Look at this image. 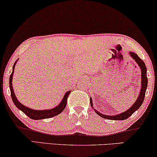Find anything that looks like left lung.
Instances as JSON below:
<instances>
[{
    "label": "left lung",
    "instance_id": "obj_1",
    "mask_svg": "<svg viewBox=\"0 0 157 157\" xmlns=\"http://www.w3.org/2000/svg\"><path fill=\"white\" fill-rule=\"evenodd\" d=\"M129 55L132 56L133 59L136 61V63L138 64L139 68H141V89L140 91H139V94L137 97V99L136 101L134 102V104H133L132 106L130 107L129 109H127V110L124 111L121 113H119V114L117 115H106L103 114V113H100L99 111H98L96 109L94 108L93 106V102H92V98H90V103H91V106L94 111L97 113L98 116H100L101 117L104 118V119H111V120H125L128 119V117H131L133 113H134L135 111L138 110L139 107L141 106V105L143 104L144 100L145 97V94H146V90H147V84H148V78L147 76V67H146V65L142 60H141L140 58H139L137 54L132 52V51H129Z\"/></svg>",
    "mask_w": 157,
    "mask_h": 157
}]
</instances>
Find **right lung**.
Instances as JSON below:
<instances>
[{
	"label": "right lung",
	"mask_w": 157,
	"mask_h": 157,
	"mask_svg": "<svg viewBox=\"0 0 157 157\" xmlns=\"http://www.w3.org/2000/svg\"><path fill=\"white\" fill-rule=\"evenodd\" d=\"M18 61V59L16 60V61L15 62L13 66V71L11 74L10 76L9 79V86L10 90V95H11V98L13 101L14 104L16 105V106L18 108L19 110L22 111L23 113H25L27 117L31 118L32 119L34 120H40V119H49V118L53 117L55 116L59 115V113H61L62 111L64 110V109L66 108V103H67V98L68 97L71 93V91H68L66 92L65 95L63 96V98H62V101L59 103V105L56 106H55L53 109H45V110H34L33 109L29 108V107L25 106L24 105L21 104V102H19L18 98H16V95H15L14 91H13V87L12 81H13V76L14 74V68L17 62Z\"/></svg>",
	"instance_id": "1"
}]
</instances>
